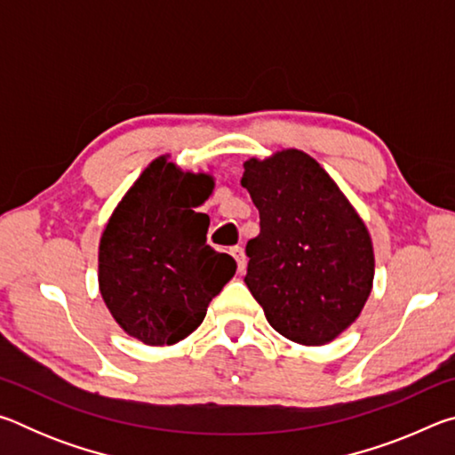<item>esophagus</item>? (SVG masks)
<instances>
[{"instance_id": "obj_1", "label": "esophagus", "mask_w": 455, "mask_h": 455, "mask_svg": "<svg viewBox=\"0 0 455 455\" xmlns=\"http://www.w3.org/2000/svg\"><path fill=\"white\" fill-rule=\"evenodd\" d=\"M230 255H233L235 260H236L238 273H244V268H246V255H244L243 246H233V249H230Z\"/></svg>"}]
</instances>
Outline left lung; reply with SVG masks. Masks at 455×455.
Here are the masks:
<instances>
[{"mask_svg": "<svg viewBox=\"0 0 455 455\" xmlns=\"http://www.w3.org/2000/svg\"><path fill=\"white\" fill-rule=\"evenodd\" d=\"M241 184L260 217L259 236L246 243V287L283 337L301 345L333 341L359 317L373 287L363 220L301 150L246 160Z\"/></svg>", "mask_w": 455, "mask_h": 455, "instance_id": "left-lung-1", "label": "left lung"}]
</instances>
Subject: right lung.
<instances>
[{"label": "right lung", "mask_w": 455, "mask_h": 455, "mask_svg": "<svg viewBox=\"0 0 455 455\" xmlns=\"http://www.w3.org/2000/svg\"><path fill=\"white\" fill-rule=\"evenodd\" d=\"M211 174L182 172L166 156L144 168L100 238V292L130 337L172 345L203 323L236 271L206 244L211 220L195 209L211 196Z\"/></svg>", "instance_id": "add662e5"}]
</instances>
